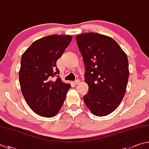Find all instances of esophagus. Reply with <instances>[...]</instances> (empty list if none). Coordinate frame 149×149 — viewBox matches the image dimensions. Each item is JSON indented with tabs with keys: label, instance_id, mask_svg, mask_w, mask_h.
<instances>
[{
	"label": "esophagus",
	"instance_id": "1",
	"mask_svg": "<svg viewBox=\"0 0 149 149\" xmlns=\"http://www.w3.org/2000/svg\"><path fill=\"white\" fill-rule=\"evenodd\" d=\"M74 83V84H75V85H77V84H79L80 83V80H79V79H77V80H75V81L73 82Z\"/></svg>",
	"mask_w": 149,
	"mask_h": 149
}]
</instances>
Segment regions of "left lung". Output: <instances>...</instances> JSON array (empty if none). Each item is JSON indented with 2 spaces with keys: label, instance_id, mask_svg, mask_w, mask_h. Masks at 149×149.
Masks as SVG:
<instances>
[{
  "label": "left lung",
  "instance_id": "8db88e82",
  "mask_svg": "<svg viewBox=\"0 0 149 149\" xmlns=\"http://www.w3.org/2000/svg\"><path fill=\"white\" fill-rule=\"evenodd\" d=\"M76 40L89 86L84 103L94 115H108L118 107L126 93L130 74L127 57L110 36L86 33L77 35Z\"/></svg>",
  "mask_w": 149,
  "mask_h": 149
}]
</instances>
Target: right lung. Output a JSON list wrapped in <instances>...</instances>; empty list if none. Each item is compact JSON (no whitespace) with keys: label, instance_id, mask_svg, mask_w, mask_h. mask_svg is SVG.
<instances>
[{"label":"right lung","instance_id":"obj_1","mask_svg":"<svg viewBox=\"0 0 149 149\" xmlns=\"http://www.w3.org/2000/svg\"><path fill=\"white\" fill-rule=\"evenodd\" d=\"M71 40L70 35L46 36L34 42L21 58V90L29 107L41 116H56L70 88L59 77L56 61Z\"/></svg>","mask_w":149,"mask_h":149}]
</instances>
